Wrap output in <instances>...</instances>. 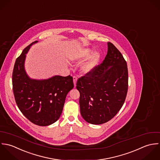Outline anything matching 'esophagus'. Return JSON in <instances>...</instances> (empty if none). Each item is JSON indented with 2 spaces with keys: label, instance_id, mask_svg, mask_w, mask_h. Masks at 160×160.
<instances>
[{
  "label": "esophagus",
  "instance_id": "1",
  "mask_svg": "<svg viewBox=\"0 0 160 160\" xmlns=\"http://www.w3.org/2000/svg\"><path fill=\"white\" fill-rule=\"evenodd\" d=\"M73 83H74V86H76V83H77V77L76 76H73Z\"/></svg>",
  "mask_w": 160,
  "mask_h": 160
}]
</instances>
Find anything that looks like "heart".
Instances as JSON below:
<instances>
[{"label": "heart", "mask_w": 160, "mask_h": 160, "mask_svg": "<svg viewBox=\"0 0 160 160\" xmlns=\"http://www.w3.org/2000/svg\"><path fill=\"white\" fill-rule=\"evenodd\" d=\"M92 51H93L90 48L80 49L72 55V59L77 62H81L89 57L92 53ZM99 58L100 54L99 52H96L93 53L86 62H85L81 65V71L85 74L90 73L96 66L98 61L99 59Z\"/></svg>", "instance_id": "1"}]
</instances>
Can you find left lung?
Segmentation results:
<instances>
[{
  "label": "left lung",
  "mask_w": 160,
  "mask_h": 160,
  "mask_svg": "<svg viewBox=\"0 0 160 160\" xmlns=\"http://www.w3.org/2000/svg\"><path fill=\"white\" fill-rule=\"evenodd\" d=\"M80 113L85 121L101 124L113 118L122 108L127 95V62L120 51L108 42L102 63L78 79Z\"/></svg>",
  "instance_id": "left-lung-1"
}]
</instances>
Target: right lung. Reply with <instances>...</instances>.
Segmentation results:
<instances>
[{
  "mask_svg": "<svg viewBox=\"0 0 160 160\" xmlns=\"http://www.w3.org/2000/svg\"><path fill=\"white\" fill-rule=\"evenodd\" d=\"M30 44L16 59L12 74L13 91L16 103L22 114L33 124L49 126L60 118L67 93L73 88L70 75H55L48 79L31 78L25 68L26 54Z\"/></svg>",
  "mask_w": 160,
  "mask_h": 160,
  "instance_id": "add662e5",
  "label": "right lung"
}]
</instances>
